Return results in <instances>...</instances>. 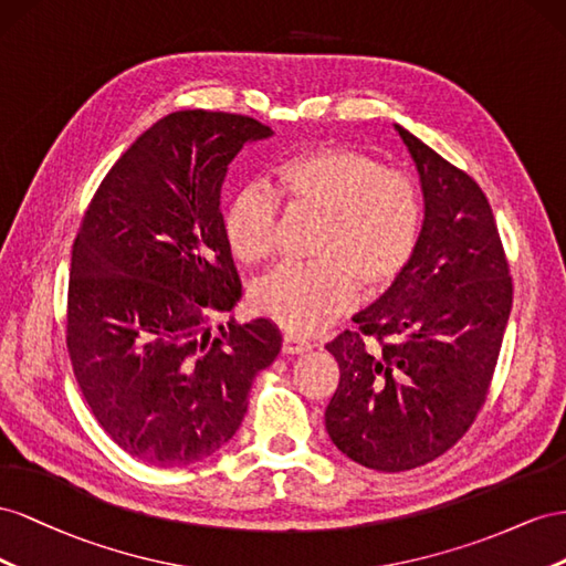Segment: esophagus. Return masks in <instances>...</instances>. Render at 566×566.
<instances>
[{
    "label": "esophagus",
    "mask_w": 566,
    "mask_h": 566,
    "mask_svg": "<svg viewBox=\"0 0 566 566\" xmlns=\"http://www.w3.org/2000/svg\"><path fill=\"white\" fill-rule=\"evenodd\" d=\"M311 348H313V344L305 342V338H301V336L284 334V338H282V353H286V355H303Z\"/></svg>",
    "instance_id": "34e87169"
}]
</instances>
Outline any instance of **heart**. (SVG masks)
<instances>
[{
	"label": "heart",
	"instance_id": "b5f03b06",
	"mask_svg": "<svg viewBox=\"0 0 566 566\" xmlns=\"http://www.w3.org/2000/svg\"><path fill=\"white\" fill-rule=\"evenodd\" d=\"M280 199L319 216L313 265L274 270L253 286V303L280 327L315 334L344 315L355 289L377 296L408 270L422 232V197L410 175L384 168L353 147H315L277 168L274 191L241 189L224 213V239L241 263L274 249Z\"/></svg>",
	"mask_w": 566,
	"mask_h": 566
}]
</instances>
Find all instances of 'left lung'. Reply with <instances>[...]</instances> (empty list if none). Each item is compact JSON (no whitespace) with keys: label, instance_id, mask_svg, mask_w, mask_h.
Wrapping results in <instances>:
<instances>
[{"label":"left lung","instance_id":"obj_1","mask_svg":"<svg viewBox=\"0 0 566 566\" xmlns=\"http://www.w3.org/2000/svg\"><path fill=\"white\" fill-rule=\"evenodd\" d=\"M424 191L408 270L327 350L338 386L334 446L369 470L406 472L453 448L486 402L512 308L510 263L486 193L396 125ZM375 340V345H369Z\"/></svg>","mask_w":566,"mask_h":566}]
</instances>
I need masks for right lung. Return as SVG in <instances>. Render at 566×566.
<instances>
[{"label": "right lung", "instance_id": "obj_1", "mask_svg": "<svg viewBox=\"0 0 566 566\" xmlns=\"http://www.w3.org/2000/svg\"><path fill=\"white\" fill-rule=\"evenodd\" d=\"M272 130L224 111H175L142 133L87 206L73 244L66 346L92 415L127 455L182 467L239 429L282 336L258 317L213 329L241 282L224 239L230 160Z\"/></svg>", "mask_w": 566, "mask_h": 566}]
</instances>
